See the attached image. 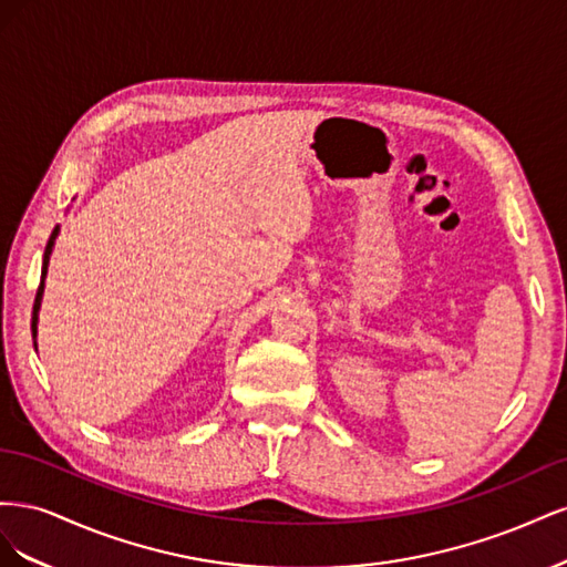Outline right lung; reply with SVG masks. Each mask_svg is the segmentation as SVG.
Wrapping results in <instances>:
<instances>
[{"label":"right lung","mask_w":567,"mask_h":567,"mask_svg":"<svg viewBox=\"0 0 567 567\" xmlns=\"http://www.w3.org/2000/svg\"><path fill=\"white\" fill-rule=\"evenodd\" d=\"M59 234V227L51 231L47 248H44V262H42V281L38 286V296H35V305H32V336L38 333V312H40V305H42V293H44V274H47V265H49V255H51V246H54V238Z\"/></svg>","instance_id":"right-lung-1"}]
</instances>
